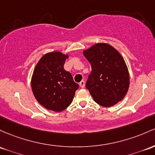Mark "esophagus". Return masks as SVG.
<instances>
[{"label":"esophagus","instance_id":"1","mask_svg":"<svg viewBox=\"0 0 155 155\" xmlns=\"http://www.w3.org/2000/svg\"><path fill=\"white\" fill-rule=\"evenodd\" d=\"M79 86H80L81 88H84V86H85V82H84V81H81L80 83H79Z\"/></svg>","mask_w":155,"mask_h":155}]
</instances>
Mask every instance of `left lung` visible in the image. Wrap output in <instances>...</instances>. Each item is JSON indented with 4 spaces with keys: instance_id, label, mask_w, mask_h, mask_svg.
Masks as SVG:
<instances>
[{
    "instance_id": "1",
    "label": "left lung",
    "mask_w": 155,
    "mask_h": 155,
    "mask_svg": "<svg viewBox=\"0 0 155 155\" xmlns=\"http://www.w3.org/2000/svg\"><path fill=\"white\" fill-rule=\"evenodd\" d=\"M91 64L86 83L94 101L110 107L121 101L130 87V74L124 59L110 44L99 42L83 51Z\"/></svg>"
}]
</instances>
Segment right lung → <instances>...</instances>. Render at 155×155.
I'll return each instance as SVG.
<instances>
[{
	"instance_id": "1",
	"label": "right lung",
	"mask_w": 155,
	"mask_h": 155,
	"mask_svg": "<svg viewBox=\"0 0 155 155\" xmlns=\"http://www.w3.org/2000/svg\"><path fill=\"white\" fill-rule=\"evenodd\" d=\"M68 54L52 51L38 61L31 76V90L37 101L49 110L61 112L71 104L79 88L72 76L64 69Z\"/></svg>"
}]
</instances>
